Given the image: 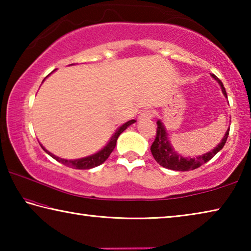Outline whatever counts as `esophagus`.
I'll list each match as a JSON object with an SVG mask.
<instances>
[{
    "instance_id": "34e87169",
    "label": "esophagus",
    "mask_w": 251,
    "mask_h": 251,
    "mask_svg": "<svg viewBox=\"0 0 251 251\" xmlns=\"http://www.w3.org/2000/svg\"><path fill=\"white\" fill-rule=\"evenodd\" d=\"M155 115V112L151 109H147V110H144V112L139 115L138 120L139 121H145V120H150V118H152Z\"/></svg>"
}]
</instances>
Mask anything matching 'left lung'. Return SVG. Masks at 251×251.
I'll use <instances>...</instances> for the list:
<instances>
[{"label": "left lung", "instance_id": "1", "mask_svg": "<svg viewBox=\"0 0 251 251\" xmlns=\"http://www.w3.org/2000/svg\"><path fill=\"white\" fill-rule=\"evenodd\" d=\"M211 77H214L216 80H217L220 85V87H222L224 95L227 97V93H226V90H225L222 80H220L217 76L214 74H211ZM228 135H229V128L227 129L226 134H225L224 138L222 139V142H220L211 151H208L206 154L201 155V156L194 157V158H192V157H182L180 154H177L175 150L172 147L171 143L168 141L166 128H165L163 123L160 121H157L156 138L154 143L151 144V151L155 160L160 165V166H163L167 169H172V171H177V172L194 171V169L201 167V165L207 163L208 160H210L218 151L223 150V147L227 142Z\"/></svg>", "mask_w": 251, "mask_h": 251}]
</instances>
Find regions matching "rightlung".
<instances>
[{"label": "right lung", "instance_id": "add662e5", "mask_svg": "<svg viewBox=\"0 0 251 251\" xmlns=\"http://www.w3.org/2000/svg\"><path fill=\"white\" fill-rule=\"evenodd\" d=\"M136 121L135 120H131L128 121L125 124H123L121 127H118L117 130L114 133V135L112 136V138L109 139V142L107 143V145H106L104 148H101L100 151H97L96 154L94 155H91V156H87V157H83V158H78V159H64V158H59V157L53 155L52 152H50L49 151H46L45 148L42 146V148L48 152V154L53 157L55 160L59 161V163H62L63 165H66V166L72 167V168H75V169H90V168H94L96 166H100V164H103L104 161L108 158L109 155L112 154V151H114V148L116 146V142H117V138L118 136H120L123 131H124L127 127L130 126L131 124H134Z\"/></svg>", "mask_w": 251, "mask_h": 251}]
</instances>
